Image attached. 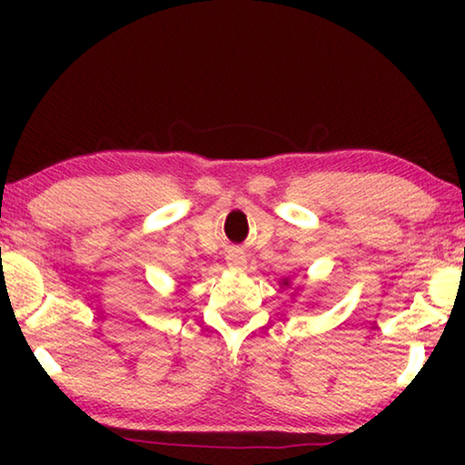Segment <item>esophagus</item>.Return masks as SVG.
Wrapping results in <instances>:
<instances>
[{
    "instance_id": "34e87169",
    "label": "esophagus",
    "mask_w": 465,
    "mask_h": 465,
    "mask_svg": "<svg viewBox=\"0 0 465 465\" xmlns=\"http://www.w3.org/2000/svg\"><path fill=\"white\" fill-rule=\"evenodd\" d=\"M226 262H228V266H231L232 271H243L245 264H247V260H245V256H243V252L234 247V250L228 252Z\"/></svg>"
}]
</instances>
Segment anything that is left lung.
<instances>
[{
	"mask_svg": "<svg viewBox=\"0 0 465 465\" xmlns=\"http://www.w3.org/2000/svg\"><path fill=\"white\" fill-rule=\"evenodd\" d=\"M290 279L288 277H285V279H282V288H290Z\"/></svg>",
	"mask_w": 465,
	"mask_h": 465,
	"instance_id": "obj_1",
	"label": "left lung"
}]
</instances>
